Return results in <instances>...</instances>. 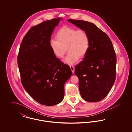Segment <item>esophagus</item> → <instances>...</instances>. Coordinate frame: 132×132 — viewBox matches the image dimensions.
Instances as JSON below:
<instances>
[{
  "instance_id": "esophagus-1",
  "label": "esophagus",
  "mask_w": 132,
  "mask_h": 132,
  "mask_svg": "<svg viewBox=\"0 0 132 132\" xmlns=\"http://www.w3.org/2000/svg\"><path fill=\"white\" fill-rule=\"evenodd\" d=\"M70 68H71V70L72 73H74V72H75L74 67L73 65H70Z\"/></svg>"
}]
</instances>
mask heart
I'll list each match as a JSON object with an SVG mask.
<instances>
[{
	"instance_id": "obj_1",
	"label": "heart",
	"mask_w": 132,
	"mask_h": 132,
	"mask_svg": "<svg viewBox=\"0 0 132 132\" xmlns=\"http://www.w3.org/2000/svg\"><path fill=\"white\" fill-rule=\"evenodd\" d=\"M56 40L51 39L50 46L53 53L62 58L67 52L69 53L64 60L68 64H73L86 54L89 45V38L85 30L67 26L61 27L56 34Z\"/></svg>"
}]
</instances>
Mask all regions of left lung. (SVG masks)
<instances>
[{
  "label": "left lung",
  "mask_w": 132,
  "mask_h": 132,
  "mask_svg": "<svg viewBox=\"0 0 132 132\" xmlns=\"http://www.w3.org/2000/svg\"><path fill=\"white\" fill-rule=\"evenodd\" d=\"M87 31L89 48L84 60L75 67L82 98L88 102L101 101L110 92L116 79V55L106 34L94 24L81 20H68Z\"/></svg>",
  "instance_id": "1"
}]
</instances>
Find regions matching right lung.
Here are the masks:
<instances>
[{"label": "right lung", "mask_w": 132, "mask_h": 132, "mask_svg": "<svg viewBox=\"0 0 132 132\" xmlns=\"http://www.w3.org/2000/svg\"><path fill=\"white\" fill-rule=\"evenodd\" d=\"M61 19L31 27L23 39L17 57L23 87L34 100L46 106L62 101L64 84L72 75L69 66L56 58L50 47V37Z\"/></svg>", "instance_id": "obj_1"}]
</instances>
